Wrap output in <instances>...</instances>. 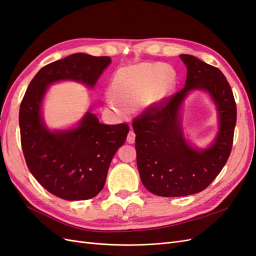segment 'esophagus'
Returning <instances> with one entry per match:
<instances>
[{"label":"esophagus","instance_id":"esophagus-1","mask_svg":"<svg viewBox=\"0 0 256 256\" xmlns=\"http://www.w3.org/2000/svg\"><path fill=\"white\" fill-rule=\"evenodd\" d=\"M134 140H136V134L132 130H130L128 132V136H127V142L129 144H134Z\"/></svg>","mask_w":256,"mask_h":256}]
</instances>
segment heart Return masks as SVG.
I'll list each match as a JSON object with an SVG mask.
<instances>
[{
    "mask_svg": "<svg viewBox=\"0 0 256 256\" xmlns=\"http://www.w3.org/2000/svg\"><path fill=\"white\" fill-rule=\"evenodd\" d=\"M175 70L158 62H144L122 67L112 80L113 92H108L106 104L120 118H125L130 110L142 102L159 104L174 88Z\"/></svg>",
    "mask_w": 256,
    "mask_h": 256,
    "instance_id": "b5f03b06",
    "label": "heart"
}]
</instances>
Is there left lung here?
<instances>
[{"mask_svg": "<svg viewBox=\"0 0 256 256\" xmlns=\"http://www.w3.org/2000/svg\"><path fill=\"white\" fill-rule=\"evenodd\" d=\"M180 58L188 70L184 88L147 106L132 120L141 180L150 192L166 198L194 194L214 182L230 157L237 120L233 90L220 69L189 54ZM192 89L207 90L220 112V131L205 151L185 142L178 118L180 104Z\"/></svg>", "mask_w": 256, "mask_h": 256, "instance_id": "left-lung-1", "label": "left lung"}]
</instances>
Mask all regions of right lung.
Segmentation results:
<instances>
[{"label":"right lung","instance_id":"1","mask_svg":"<svg viewBox=\"0 0 256 256\" xmlns=\"http://www.w3.org/2000/svg\"><path fill=\"white\" fill-rule=\"evenodd\" d=\"M110 63L109 56L84 53L53 62L36 74L21 102L19 125L26 166L37 182L58 198L78 200L96 196L129 126L125 122L104 125L88 112L76 129L51 132L40 116L44 95L49 84L60 80L94 86Z\"/></svg>","mask_w":256,"mask_h":256}]
</instances>
